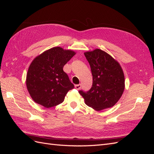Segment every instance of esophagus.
I'll return each mask as SVG.
<instances>
[{
	"label": "esophagus",
	"instance_id": "obj_1",
	"mask_svg": "<svg viewBox=\"0 0 154 154\" xmlns=\"http://www.w3.org/2000/svg\"><path fill=\"white\" fill-rule=\"evenodd\" d=\"M74 87H75V88H76L77 90H79V89H80V88L82 87V84H80H80L75 85V86H74Z\"/></svg>",
	"mask_w": 154,
	"mask_h": 154
}]
</instances>
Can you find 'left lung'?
<instances>
[{"mask_svg":"<svg viewBox=\"0 0 154 154\" xmlns=\"http://www.w3.org/2000/svg\"><path fill=\"white\" fill-rule=\"evenodd\" d=\"M92 74L89 91H80L87 105L97 111L113 106L125 89V76L119 63L105 51L96 49L84 53Z\"/></svg>","mask_w":154,"mask_h":154,"instance_id":"obj_1","label":"left lung"}]
</instances>
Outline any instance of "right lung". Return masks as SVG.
Masks as SVG:
<instances>
[{
    "label": "right lung",
    "mask_w": 154,
    "mask_h": 154,
    "mask_svg": "<svg viewBox=\"0 0 154 154\" xmlns=\"http://www.w3.org/2000/svg\"><path fill=\"white\" fill-rule=\"evenodd\" d=\"M75 54L73 51L55 47L32 60L27 73L26 85L36 103L49 109L63 101L74 86L63 68Z\"/></svg>",
    "instance_id": "1"
}]
</instances>
